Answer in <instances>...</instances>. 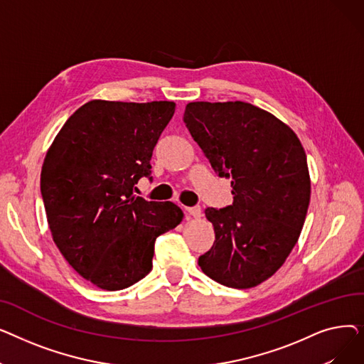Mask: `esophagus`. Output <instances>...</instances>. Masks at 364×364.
<instances>
[{
    "instance_id": "esophagus-1",
    "label": "esophagus",
    "mask_w": 364,
    "mask_h": 364,
    "mask_svg": "<svg viewBox=\"0 0 364 364\" xmlns=\"http://www.w3.org/2000/svg\"><path fill=\"white\" fill-rule=\"evenodd\" d=\"M186 211L192 215V217H195V218H199L200 215H202V209H200V206H192V208H186Z\"/></svg>"
}]
</instances>
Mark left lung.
<instances>
[{
  "label": "left lung",
  "mask_w": 364,
  "mask_h": 364,
  "mask_svg": "<svg viewBox=\"0 0 364 364\" xmlns=\"http://www.w3.org/2000/svg\"><path fill=\"white\" fill-rule=\"evenodd\" d=\"M184 124L220 177H232L233 203L206 208L215 240L202 272L236 289L272 277L298 242L310 205L307 156L296 134L251 103H188Z\"/></svg>",
  "instance_id": "8db88e82"
}]
</instances>
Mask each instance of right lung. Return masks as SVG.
<instances>
[{
    "label": "right lung",
    "instance_id": "1",
    "mask_svg": "<svg viewBox=\"0 0 364 364\" xmlns=\"http://www.w3.org/2000/svg\"><path fill=\"white\" fill-rule=\"evenodd\" d=\"M174 112V102L91 100L47 151L41 195L53 240L100 289L121 291L147 276L156 237L184 217L176 203L134 195Z\"/></svg>",
    "mask_w": 364,
    "mask_h": 364
}]
</instances>
